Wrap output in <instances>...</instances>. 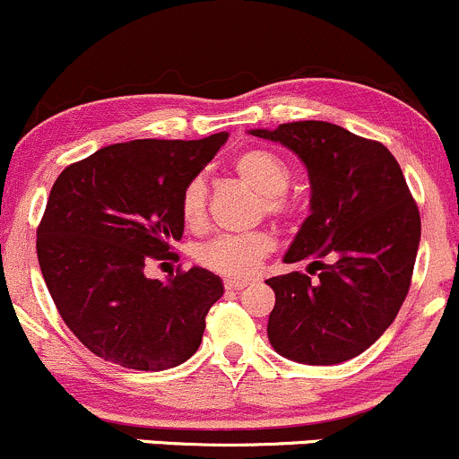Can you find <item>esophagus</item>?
<instances>
[{
	"label": "esophagus",
	"instance_id": "esophagus-1",
	"mask_svg": "<svg viewBox=\"0 0 459 459\" xmlns=\"http://www.w3.org/2000/svg\"><path fill=\"white\" fill-rule=\"evenodd\" d=\"M247 284H249L247 280H234V278L225 280V289L228 290H243Z\"/></svg>",
	"mask_w": 459,
	"mask_h": 459
}]
</instances>
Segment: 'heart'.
Segmentation results:
<instances>
[{
	"label": "heart",
	"instance_id": "obj_1",
	"mask_svg": "<svg viewBox=\"0 0 459 459\" xmlns=\"http://www.w3.org/2000/svg\"><path fill=\"white\" fill-rule=\"evenodd\" d=\"M240 181L260 192V210L275 221H287L298 212V201L289 192L290 166L269 149H247L231 161ZM208 184L201 175L186 181L179 195V214L190 230H201L208 221ZM273 234L267 230L245 234H221L196 251L204 267L230 278H247L260 269L273 249Z\"/></svg>",
	"mask_w": 459,
	"mask_h": 459
}]
</instances>
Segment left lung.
<instances>
[{
  "mask_svg": "<svg viewBox=\"0 0 459 459\" xmlns=\"http://www.w3.org/2000/svg\"><path fill=\"white\" fill-rule=\"evenodd\" d=\"M251 135L287 146L310 177V216L284 255L310 267L267 280L275 290L271 346L308 366L348 361L385 333L405 302L420 245L416 201L396 157L343 126L304 120Z\"/></svg>",
  "mask_w": 459,
  "mask_h": 459,
  "instance_id": "8db88e82",
  "label": "left lung"
}]
</instances>
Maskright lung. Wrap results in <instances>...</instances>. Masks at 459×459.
I'll return each mask as SVG.
<instances>
[{
	"mask_svg": "<svg viewBox=\"0 0 459 459\" xmlns=\"http://www.w3.org/2000/svg\"><path fill=\"white\" fill-rule=\"evenodd\" d=\"M228 140H133L70 164L37 228V255L58 315L87 350L116 366L160 372L188 361L223 284L212 271L146 278L172 260L179 195Z\"/></svg>",
	"mask_w": 459,
	"mask_h": 459,
	"instance_id": "1",
	"label": "right lung"
}]
</instances>
